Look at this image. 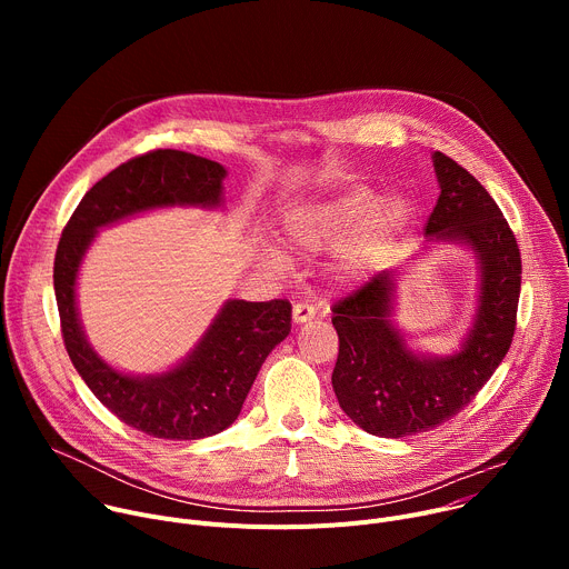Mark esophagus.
Here are the masks:
<instances>
[{
  "label": "esophagus",
  "mask_w": 569,
  "mask_h": 569,
  "mask_svg": "<svg viewBox=\"0 0 569 569\" xmlns=\"http://www.w3.org/2000/svg\"><path fill=\"white\" fill-rule=\"evenodd\" d=\"M315 315H317L315 306H310V303H306V301H299V303L292 306V319H295L297 323H306V321H310Z\"/></svg>",
  "instance_id": "esophagus-1"
}]
</instances>
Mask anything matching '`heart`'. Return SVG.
Here are the masks:
<instances>
[{
    "mask_svg": "<svg viewBox=\"0 0 569 569\" xmlns=\"http://www.w3.org/2000/svg\"><path fill=\"white\" fill-rule=\"evenodd\" d=\"M410 220L412 207L402 196L378 198L369 187H349L295 207L286 216V236L295 248L306 252L340 246V274L360 281L385 263ZM272 261L283 263V257L272 252Z\"/></svg>",
    "mask_w": 569,
    "mask_h": 569,
    "instance_id": "obj_1",
    "label": "heart"
}]
</instances>
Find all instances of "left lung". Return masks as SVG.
I'll return each instance as SVG.
<instances>
[{"label": "left lung", "instance_id": "obj_1", "mask_svg": "<svg viewBox=\"0 0 569 569\" xmlns=\"http://www.w3.org/2000/svg\"><path fill=\"white\" fill-rule=\"evenodd\" d=\"M439 200L428 218V248L466 246L477 257L479 295L470 329L452 356L415 353L393 317L400 272L382 270L333 306L340 353L333 389L345 415L365 432L400 439L428 432L489 382L505 360L520 297V250L500 207L463 167L432 154Z\"/></svg>", "mask_w": 569, "mask_h": 569}]
</instances>
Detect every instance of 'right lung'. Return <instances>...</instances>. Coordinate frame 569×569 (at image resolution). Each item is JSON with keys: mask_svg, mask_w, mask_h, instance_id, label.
<instances>
[{"mask_svg": "<svg viewBox=\"0 0 569 569\" xmlns=\"http://www.w3.org/2000/svg\"><path fill=\"white\" fill-rule=\"evenodd\" d=\"M227 171L184 150H152L99 180L71 213L53 261L64 349L92 393L126 426L157 439L191 441L229 428L270 351L290 333L286 299H227L196 349L173 369L132 376L110 367L88 342L76 279L101 227L164 207H222Z\"/></svg>", "mask_w": 569, "mask_h": 569, "instance_id": "add662e5", "label": "right lung"}]
</instances>
